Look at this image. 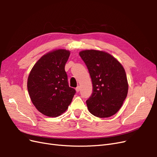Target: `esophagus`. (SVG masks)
<instances>
[{"label":"esophagus","instance_id":"1","mask_svg":"<svg viewBox=\"0 0 157 157\" xmlns=\"http://www.w3.org/2000/svg\"><path fill=\"white\" fill-rule=\"evenodd\" d=\"M75 90H76V91H77V92H78L80 91V87L79 86H78L77 88H76Z\"/></svg>","mask_w":157,"mask_h":157}]
</instances>
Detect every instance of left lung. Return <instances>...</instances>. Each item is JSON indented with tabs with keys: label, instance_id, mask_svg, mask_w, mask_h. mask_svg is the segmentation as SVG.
<instances>
[{
	"label": "left lung",
	"instance_id": "obj_1",
	"mask_svg": "<svg viewBox=\"0 0 157 157\" xmlns=\"http://www.w3.org/2000/svg\"><path fill=\"white\" fill-rule=\"evenodd\" d=\"M88 69L92 94L87 100L89 111L99 118L111 117L122 107L128 94L125 70L107 52L86 50L79 53Z\"/></svg>",
	"mask_w": 157,
	"mask_h": 157
}]
</instances>
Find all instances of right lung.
<instances>
[{
	"mask_svg": "<svg viewBox=\"0 0 157 157\" xmlns=\"http://www.w3.org/2000/svg\"><path fill=\"white\" fill-rule=\"evenodd\" d=\"M70 52L56 50L41 57L27 80V90L33 105L39 112L56 117L67 110L76 90L68 84L65 63Z\"/></svg>",
	"mask_w": 157,
	"mask_h": 157,
	"instance_id": "1",
	"label": "right lung"
}]
</instances>
